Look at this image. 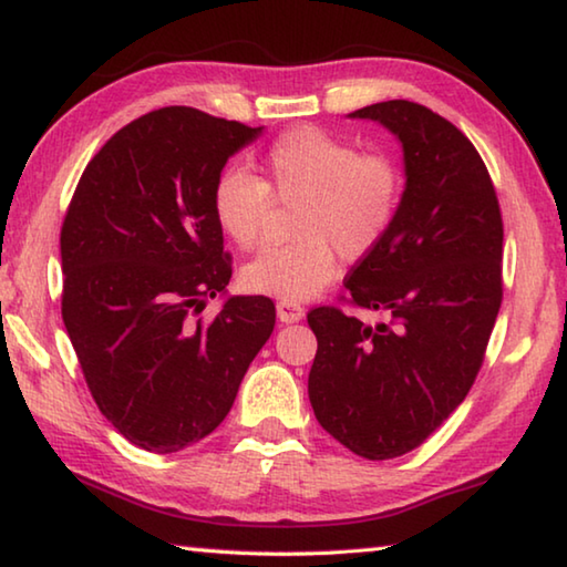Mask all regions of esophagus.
Returning a JSON list of instances; mask_svg holds the SVG:
<instances>
[{
  "instance_id": "34e87169",
  "label": "esophagus",
  "mask_w": 567,
  "mask_h": 567,
  "mask_svg": "<svg viewBox=\"0 0 567 567\" xmlns=\"http://www.w3.org/2000/svg\"><path fill=\"white\" fill-rule=\"evenodd\" d=\"M277 318H280V322L285 324L300 322L305 318V307L295 300H280L277 302Z\"/></svg>"
}]
</instances>
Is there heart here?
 Instances as JSON below:
<instances>
[{
  "instance_id": "b5f03b06",
  "label": "heart",
  "mask_w": 567,
  "mask_h": 567,
  "mask_svg": "<svg viewBox=\"0 0 567 567\" xmlns=\"http://www.w3.org/2000/svg\"><path fill=\"white\" fill-rule=\"evenodd\" d=\"M272 199L302 203L297 243L265 249L243 267L239 280L247 292L307 300L338 275L334 252L358 262L388 237L400 213L402 175L388 155L360 152L320 127H295L267 150L262 177L227 167L215 179V223L229 243L252 249L267 235Z\"/></svg>"
}]
</instances>
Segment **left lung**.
<instances>
[{
	"label": "left lung",
	"mask_w": 567,
	"mask_h": 567,
	"mask_svg": "<svg viewBox=\"0 0 567 567\" xmlns=\"http://www.w3.org/2000/svg\"><path fill=\"white\" fill-rule=\"evenodd\" d=\"M388 127L405 155L395 225L352 267L350 305L388 312L375 328L315 307L307 392L320 425L354 455L420 447L465 400L503 302V217L493 179L453 122L417 102L352 112Z\"/></svg>",
	"instance_id": "1"
}]
</instances>
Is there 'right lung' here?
<instances>
[{
	"label": "right lung",
	"instance_id": "obj_1",
	"mask_svg": "<svg viewBox=\"0 0 567 567\" xmlns=\"http://www.w3.org/2000/svg\"><path fill=\"white\" fill-rule=\"evenodd\" d=\"M262 127L162 107L114 132L62 223V320L94 402L132 445L177 453L225 420L275 330L270 297L233 277L213 187Z\"/></svg>",
	"mask_w": 567,
	"mask_h": 567
}]
</instances>
